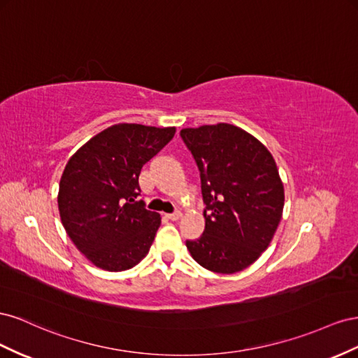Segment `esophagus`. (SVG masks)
Instances as JSON below:
<instances>
[{
  "label": "esophagus",
  "mask_w": 358,
  "mask_h": 358,
  "mask_svg": "<svg viewBox=\"0 0 358 358\" xmlns=\"http://www.w3.org/2000/svg\"><path fill=\"white\" fill-rule=\"evenodd\" d=\"M182 216V214L180 213V211H176V213H171V214H166V217L169 219V220H178L180 217Z\"/></svg>",
  "instance_id": "34e87169"
}]
</instances>
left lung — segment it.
Returning <instances> with one entry per match:
<instances>
[{"label": "left lung", "instance_id": "1", "mask_svg": "<svg viewBox=\"0 0 358 358\" xmlns=\"http://www.w3.org/2000/svg\"><path fill=\"white\" fill-rule=\"evenodd\" d=\"M201 172L206 229L186 246L203 268L232 274L268 248L282 219L285 193L271 152L237 126L182 129Z\"/></svg>", "mask_w": 358, "mask_h": 358}]
</instances>
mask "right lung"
<instances>
[{
    "label": "right lung",
    "mask_w": 358,
    "mask_h": 358,
    "mask_svg": "<svg viewBox=\"0 0 358 358\" xmlns=\"http://www.w3.org/2000/svg\"><path fill=\"white\" fill-rule=\"evenodd\" d=\"M176 135V127L110 126L70 157L59 181L58 210L80 253L96 267L122 271L148 253L160 214L145 208L139 173Z\"/></svg>",
    "instance_id": "right-lung-1"
}]
</instances>
